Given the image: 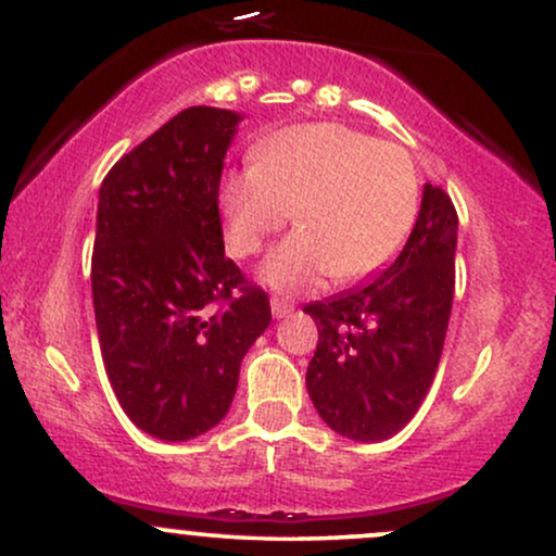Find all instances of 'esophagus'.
Here are the masks:
<instances>
[{
    "label": "esophagus",
    "mask_w": 556,
    "mask_h": 556,
    "mask_svg": "<svg viewBox=\"0 0 556 556\" xmlns=\"http://www.w3.org/2000/svg\"><path fill=\"white\" fill-rule=\"evenodd\" d=\"M292 311H295V303H292V300H287V298H277V295L271 298V316H274V318H285V316H290Z\"/></svg>",
    "instance_id": "esophagus-1"
}]
</instances>
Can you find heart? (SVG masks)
Wrapping results in <instances>:
<instances>
[{"instance_id": "obj_1", "label": "heart", "mask_w": 556, "mask_h": 556, "mask_svg": "<svg viewBox=\"0 0 556 556\" xmlns=\"http://www.w3.org/2000/svg\"><path fill=\"white\" fill-rule=\"evenodd\" d=\"M227 249L245 258L295 219L261 264V282L285 295L337 277L357 282L404 249L419 212L409 152L344 124H300L258 144L256 165L219 184Z\"/></svg>"}]
</instances>
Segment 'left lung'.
<instances>
[{"mask_svg":"<svg viewBox=\"0 0 556 556\" xmlns=\"http://www.w3.org/2000/svg\"><path fill=\"white\" fill-rule=\"evenodd\" d=\"M456 243V206L440 186L425 184L396 261L370 282L303 307L318 326L305 386L333 432L380 443L417 414L443 354Z\"/></svg>","mask_w":556,"mask_h":556,"instance_id":"8db88e82","label":"left lung"}]
</instances>
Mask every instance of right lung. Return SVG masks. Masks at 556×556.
I'll list each match as a JSON object with an SVG mask.
<instances>
[{
  "instance_id": "right-lung-1",
  "label": "right lung",
  "mask_w": 556,
  "mask_h": 556,
  "mask_svg": "<svg viewBox=\"0 0 556 556\" xmlns=\"http://www.w3.org/2000/svg\"><path fill=\"white\" fill-rule=\"evenodd\" d=\"M240 113L180 111L124 155L98 193L92 305L118 404L180 443L223 422L269 295L225 256L219 178Z\"/></svg>"
}]
</instances>
